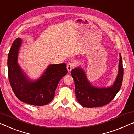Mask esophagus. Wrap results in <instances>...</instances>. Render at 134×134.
Returning <instances> with one entry per match:
<instances>
[{
	"instance_id": "1",
	"label": "esophagus",
	"mask_w": 134,
	"mask_h": 134,
	"mask_svg": "<svg viewBox=\"0 0 134 134\" xmlns=\"http://www.w3.org/2000/svg\"><path fill=\"white\" fill-rule=\"evenodd\" d=\"M74 67H75V64H74V63H69L67 65V70L68 71H70L71 70H72Z\"/></svg>"
}]
</instances>
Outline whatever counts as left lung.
I'll return each mask as SVG.
<instances>
[{
  "label": "left lung",
  "instance_id": "8db88e82",
  "mask_svg": "<svg viewBox=\"0 0 134 134\" xmlns=\"http://www.w3.org/2000/svg\"><path fill=\"white\" fill-rule=\"evenodd\" d=\"M75 81L76 97L82 107H100L108 104L113 100L121 87L123 77L122 58L120 54L118 75L114 83L110 87H94L88 81L85 71L80 67L71 70Z\"/></svg>",
  "mask_w": 134,
  "mask_h": 134
}]
</instances>
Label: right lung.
Here are the masks:
<instances>
[{
  "label": "right lung",
  "mask_w": 134,
  "mask_h": 134,
  "mask_svg": "<svg viewBox=\"0 0 134 134\" xmlns=\"http://www.w3.org/2000/svg\"><path fill=\"white\" fill-rule=\"evenodd\" d=\"M21 39L12 44L8 57V78L15 95L20 100L35 106L47 105L52 100L59 81L67 73L65 63L49 65L37 81H30L17 63Z\"/></svg>",
  "instance_id": "add662e5"
}]
</instances>
